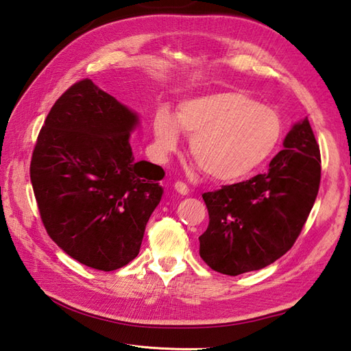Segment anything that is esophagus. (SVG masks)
Listing matches in <instances>:
<instances>
[{"label":"esophagus","instance_id":"esophagus-1","mask_svg":"<svg viewBox=\"0 0 351 351\" xmlns=\"http://www.w3.org/2000/svg\"><path fill=\"white\" fill-rule=\"evenodd\" d=\"M174 189L180 193V195H188L189 193V188L188 186H186L184 183H182V182H177L176 184H174Z\"/></svg>","mask_w":351,"mask_h":351}]
</instances>
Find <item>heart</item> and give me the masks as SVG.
I'll return each instance as SVG.
<instances>
[{
    "label": "heart",
    "instance_id": "heart-1",
    "mask_svg": "<svg viewBox=\"0 0 351 351\" xmlns=\"http://www.w3.org/2000/svg\"><path fill=\"white\" fill-rule=\"evenodd\" d=\"M154 149L160 158L177 150L182 134L191 136V153L216 182L251 176L275 152L282 135L279 114L240 91H216L186 99L176 117L159 110L153 117Z\"/></svg>",
    "mask_w": 351,
    "mask_h": 351
}]
</instances>
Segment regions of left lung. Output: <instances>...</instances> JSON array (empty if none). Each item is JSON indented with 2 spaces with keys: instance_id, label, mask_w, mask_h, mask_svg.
Wrapping results in <instances>:
<instances>
[{
  "instance_id": "1",
  "label": "left lung",
  "mask_w": 351,
  "mask_h": 351,
  "mask_svg": "<svg viewBox=\"0 0 351 351\" xmlns=\"http://www.w3.org/2000/svg\"><path fill=\"white\" fill-rule=\"evenodd\" d=\"M320 149L308 117L294 123L266 174L202 193L208 227L199 236L207 266L237 276L264 269L291 249L320 186Z\"/></svg>"
}]
</instances>
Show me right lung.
<instances>
[{
	"instance_id": "1",
	"label": "right lung",
	"mask_w": 351,
	"mask_h": 351,
	"mask_svg": "<svg viewBox=\"0 0 351 351\" xmlns=\"http://www.w3.org/2000/svg\"><path fill=\"white\" fill-rule=\"evenodd\" d=\"M139 115L91 80L72 85L46 117L29 176L49 237L85 266L111 271L135 258L165 176L136 162Z\"/></svg>"
}]
</instances>
